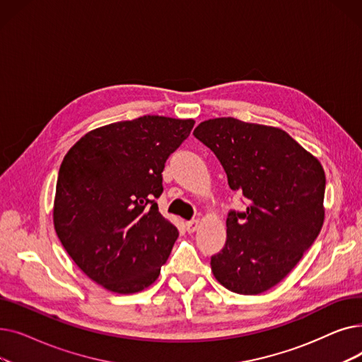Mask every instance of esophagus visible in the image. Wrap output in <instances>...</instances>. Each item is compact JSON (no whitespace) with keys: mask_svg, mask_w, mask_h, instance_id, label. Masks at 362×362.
I'll return each instance as SVG.
<instances>
[{"mask_svg":"<svg viewBox=\"0 0 362 362\" xmlns=\"http://www.w3.org/2000/svg\"><path fill=\"white\" fill-rule=\"evenodd\" d=\"M199 226H201V221H199V220H191V221H186V223H185V227H186V230H187L189 233L197 232V230L199 229Z\"/></svg>","mask_w":362,"mask_h":362,"instance_id":"obj_1","label":"esophagus"}]
</instances>
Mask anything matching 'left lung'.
<instances>
[{
  "label": "left lung",
  "instance_id": "8db88e82",
  "mask_svg": "<svg viewBox=\"0 0 362 362\" xmlns=\"http://www.w3.org/2000/svg\"><path fill=\"white\" fill-rule=\"evenodd\" d=\"M194 135L220 160L233 191L248 199L229 214L211 272L226 289L259 295L286 277L325 223V168L280 127L217 117Z\"/></svg>",
  "mask_w": 362,
  "mask_h": 362
}]
</instances>
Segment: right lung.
Here are the masks:
<instances>
[{
	"instance_id": "1",
	"label": "right lung",
	"mask_w": 362,
	"mask_h": 362,
	"mask_svg": "<svg viewBox=\"0 0 362 362\" xmlns=\"http://www.w3.org/2000/svg\"><path fill=\"white\" fill-rule=\"evenodd\" d=\"M194 119L144 116L88 132L66 154L52 221L74 264L110 292L154 283L179 236L158 211L164 163Z\"/></svg>"
}]
</instances>
